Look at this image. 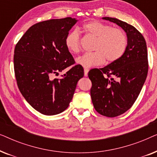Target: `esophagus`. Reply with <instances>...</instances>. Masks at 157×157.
<instances>
[{
  "instance_id": "esophagus-1",
  "label": "esophagus",
  "mask_w": 157,
  "mask_h": 157,
  "mask_svg": "<svg viewBox=\"0 0 157 157\" xmlns=\"http://www.w3.org/2000/svg\"><path fill=\"white\" fill-rule=\"evenodd\" d=\"M88 73H89V69H88V68H84V76H88Z\"/></svg>"
}]
</instances>
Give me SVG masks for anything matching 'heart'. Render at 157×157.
<instances>
[{
	"label": "heart",
	"mask_w": 157,
	"mask_h": 157,
	"mask_svg": "<svg viewBox=\"0 0 157 157\" xmlns=\"http://www.w3.org/2000/svg\"><path fill=\"white\" fill-rule=\"evenodd\" d=\"M83 29L89 35L97 38L94 50L96 52L85 53L77 59V63L88 68L108 62L119 60L127 48L128 40L125 33L119 29L99 21H91L83 25ZM65 45L70 52L77 53L81 49V36L78 29L67 34Z\"/></svg>",
	"instance_id": "1"
}]
</instances>
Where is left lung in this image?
Returning a JSON list of instances; mask_svg holds the SVG:
<instances>
[{
	"mask_svg": "<svg viewBox=\"0 0 157 157\" xmlns=\"http://www.w3.org/2000/svg\"><path fill=\"white\" fill-rule=\"evenodd\" d=\"M102 19L121 27L128 40L125 53L119 60L89 72L96 111L105 117H115L132 106L142 89L148 73L147 47L142 34L133 25L110 17Z\"/></svg>",
	"mask_w": 157,
	"mask_h": 157,
	"instance_id": "left-lung-1",
	"label": "left lung"
}]
</instances>
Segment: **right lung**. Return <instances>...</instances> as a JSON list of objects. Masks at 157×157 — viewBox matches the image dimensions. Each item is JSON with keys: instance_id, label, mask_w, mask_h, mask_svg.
I'll list each match as a JSON object with an SVG mask.
<instances>
[{"instance_id": "right-lung-1", "label": "right lung", "mask_w": 157, "mask_h": 157, "mask_svg": "<svg viewBox=\"0 0 157 157\" xmlns=\"http://www.w3.org/2000/svg\"><path fill=\"white\" fill-rule=\"evenodd\" d=\"M78 20L71 17L51 19L32 25L16 44L14 70L18 89L34 109L47 116L56 115L68 107L83 68L72 66L61 78L51 79L74 64L65 38Z\"/></svg>"}]
</instances>
